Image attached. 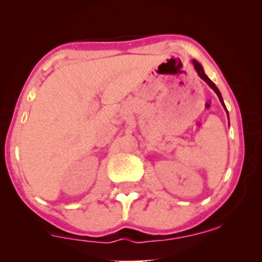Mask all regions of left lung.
I'll return each instance as SVG.
<instances>
[{
  "mask_svg": "<svg viewBox=\"0 0 262 262\" xmlns=\"http://www.w3.org/2000/svg\"><path fill=\"white\" fill-rule=\"evenodd\" d=\"M192 63H193V67H194V69H195V71L196 73H198V75H199V77L202 78V80H204L206 82L207 84L210 85V88L211 89H213V92L216 93L217 94V96H218V99H220V101H221V103H222V106L224 107V110H225V112H227V114H228V111H227V107H225V105H224V101H223V98H222V94H221V92H220V89H218L217 87H216V84L213 83L212 81L210 80L209 77L206 76V74L204 73V69H203V67H202V64L200 63H198L196 62L195 59H192ZM228 117H229V114H228Z\"/></svg>",
  "mask_w": 262,
  "mask_h": 262,
  "instance_id": "left-lung-1",
  "label": "left lung"
}]
</instances>
